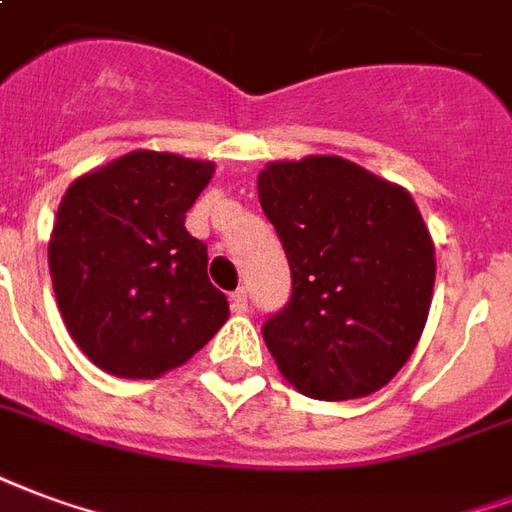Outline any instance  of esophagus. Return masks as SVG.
Wrapping results in <instances>:
<instances>
[{
    "label": "esophagus",
    "mask_w": 512,
    "mask_h": 512,
    "mask_svg": "<svg viewBox=\"0 0 512 512\" xmlns=\"http://www.w3.org/2000/svg\"><path fill=\"white\" fill-rule=\"evenodd\" d=\"M230 306H233V312H246L249 309V301H246V290L244 287H238L236 293L230 295Z\"/></svg>",
    "instance_id": "34e87169"
}]
</instances>
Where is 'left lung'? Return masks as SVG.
<instances>
[{"mask_svg": "<svg viewBox=\"0 0 512 512\" xmlns=\"http://www.w3.org/2000/svg\"><path fill=\"white\" fill-rule=\"evenodd\" d=\"M257 198L285 246L293 295L263 325L309 399L380 391L410 361L434 293V241L404 187L331 154L268 162Z\"/></svg>", "mask_w": 512, "mask_h": 512, "instance_id": "1", "label": "left lung"}]
</instances>
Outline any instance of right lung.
I'll return each instance as SVG.
<instances>
[{"label":"right lung","mask_w":512,"mask_h":512,"mask_svg":"<svg viewBox=\"0 0 512 512\" xmlns=\"http://www.w3.org/2000/svg\"><path fill=\"white\" fill-rule=\"evenodd\" d=\"M211 176L214 162L140 149L64 192L48 268L67 331L102 372L157 380L230 317L208 282L206 244L184 227Z\"/></svg>","instance_id":"add662e5"}]
</instances>
